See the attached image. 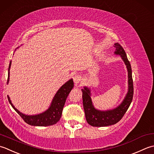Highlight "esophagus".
I'll list each match as a JSON object with an SVG mask.
<instances>
[{
	"instance_id": "1",
	"label": "esophagus",
	"mask_w": 154,
	"mask_h": 154,
	"mask_svg": "<svg viewBox=\"0 0 154 154\" xmlns=\"http://www.w3.org/2000/svg\"><path fill=\"white\" fill-rule=\"evenodd\" d=\"M81 80H82V77L81 76H80V75H75V76L73 77V80L75 84L80 83Z\"/></svg>"
}]
</instances>
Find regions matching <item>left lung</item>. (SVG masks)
I'll return each instance as SVG.
<instances>
[{
	"label": "left lung",
	"instance_id": "left-lung-1",
	"mask_svg": "<svg viewBox=\"0 0 154 154\" xmlns=\"http://www.w3.org/2000/svg\"><path fill=\"white\" fill-rule=\"evenodd\" d=\"M115 54L120 55L126 66L128 74V91L122 102L118 107L109 110L102 111L94 106L91 100L90 90L87 87L82 89V92L83 106L88 123L94 127H103L114 125L120 121L130 107L134 95V86L131 74V68L125 52L119 43H115Z\"/></svg>",
	"mask_w": 154,
	"mask_h": 154
}]
</instances>
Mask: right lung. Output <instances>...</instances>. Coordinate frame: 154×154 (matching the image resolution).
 Listing matches in <instances>:
<instances>
[{
	"mask_svg": "<svg viewBox=\"0 0 154 154\" xmlns=\"http://www.w3.org/2000/svg\"><path fill=\"white\" fill-rule=\"evenodd\" d=\"M11 66V61L9 64L8 67V80L7 84L9 82V74H10V68ZM74 87V82L72 79L69 80L66 82L64 85H62L61 88L56 92L54 98H53L52 103L49 108L41 114L28 116L25 115L23 113L19 112L16 108L11 102V100L8 96V100L9 103H11L12 107L14 109V110L19 114L23 120L28 124L34 126H48L56 124L60 120L61 118L62 110H63L64 106L65 104L66 100L70 91Z\"/></svg>",
	"mask_w": 154,
	"mask_h": 154,
	"instance_id": "right-lung-1",
	"label": "right lung"
}]
</instances>
